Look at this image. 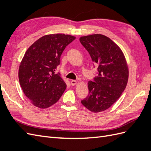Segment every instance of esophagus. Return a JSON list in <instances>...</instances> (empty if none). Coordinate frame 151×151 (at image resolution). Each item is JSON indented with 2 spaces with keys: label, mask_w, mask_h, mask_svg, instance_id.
<instances>
[{
  "label": "esophagus",
  "mask_w": 151,
  "mask_h": 151,
  "mask_svg": "<svg viewBox=\"0 0 151 151\" xmlns=\"http://www.w3.org/2000/svg\"><path fill=\"white\" fill-rule=\"evenodd\" d=\"M70 84L72 86H74L77 84V81L76 80H71L70 81Z\"/></svg>",
  "instance_id": "34e87169"
}]
</instances>
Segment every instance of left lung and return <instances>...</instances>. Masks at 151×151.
I'll list each match as a JSON object with an SVG mask.
<instances>
[{
    "instance_id": "8db88e82",
    "label": "left lung",
    "mask_w": 151,
    "mask_h": 151,
    "mask_svg": "<svg viewBox=\"0 0 151 151\" xmlns=\"http://www.w3.org/2000/svg\"><path fill=\"white\" fill-rule=\"evenodd\" d=\"M79 40L98 67L97 76L88 82L89 94L81 103L92 112L104 111L126 88L129 68L124 55L116 43L103 35L82 36Z\"/></svg>"
}]
</instances>
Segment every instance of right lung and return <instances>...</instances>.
<instances>
[{"label":"right lung","instance_id":"right-lung-1","mask_svg":"<svg viewBox=\"0 0 151 151\" xmlns=\"http://www.w3.org/2000/svg\"><path fill=\"white\" fill-rule=\"evenodd\" d=\"M75 39L64 34L45 35L27 50L18 75L22 91L34 106L48 108L62 96L67 85L55 70L63 50Z\"/></svg>","mask_w":151,"mask_h":151}]
</instances>
